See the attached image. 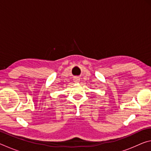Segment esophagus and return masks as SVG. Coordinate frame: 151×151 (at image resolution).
I'll use <instances>...</instances> for the list:
<instances>
[{"label":"esophagus","mask_w":151,"mask_h":151,"mask_svg":"<svg viewBox=\"0 0 151 151\" xmlns=\"http://www.w3.org/2000/svg\"><path fill=\"white\" fill-rule=\"evenodd\" d=\"M74 81H75V82H78L79 78L78 77H75V78H74Z\"/></svg>","instance_id":"esophagus-1"}]
</instances>
